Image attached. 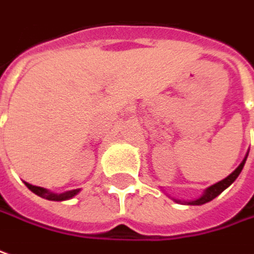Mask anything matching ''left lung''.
<instances>
[{
    "mask_svg": "<svg viewBox=\"0 0 254 254\" xmlns=\"http://www.w3.org/2000/svg\"><path fill=\"white\" fill-rule=\"evenodd\" d=\"M246 158H248V157H246ZM246 158L240 162L239 167L233 171L229 177H226L225 180L219 181V182H216L215 185L209 187L208 190L203 192V195H202L200 198H198V199H195V200H190V202H188V205H203V203H206V202H209V200L215 199L218 195H220V193L226 190L229 185H232V184H233V181L239 177V174L242 172V170H243V165H245V162H246Z\"/></svg>",
    "mask_w": 254,
    "mask_h": 254,
    "instance_id": "8db88e82",
    "label": "left lung"
}]
</instances>
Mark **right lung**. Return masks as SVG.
<instances>
[{
	"mask_svg": "<svg viewBox=\"0 0 254 254\" xmlns=\"http://www.w3.org/2000/svg\"><path fill=\"white\" fill-rule=\"evenodd\" d=\"M25 185L29 188V190H32L34 193L36 195H39V196H42L45 199H49V200H66V199H70V198H73L74 195L79 192V190H69V192H64V193H52V192H49L48 190H45V188H41V187H34V185H31V184H26L25 182Z\"/></svg>",
	"mask_w": 254,
	"mask_h": 254,
	"instance_id": "obj_1",
	"label": "right lung"
}]
</instances>
